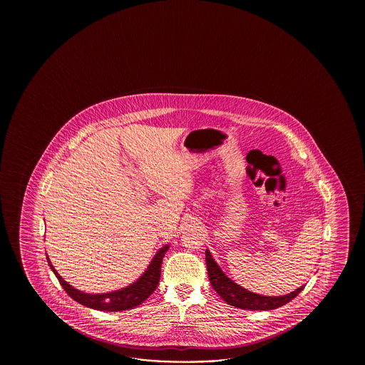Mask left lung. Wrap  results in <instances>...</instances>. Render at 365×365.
<instances>
[{
	"label": "left lung",
	"instance_id": "1",
	"mask_svg": "<svg viewBox=\"0 0 365 365\" xmlns=\"http://www.w3.org/2000/svg\"><path fill=\"white\" fill-rule=\"evenodd\" d=\"M206 266L209 272L210 283L217 291L225 303L249 310H272L277 309L289 303L295 299L304 289V286L297 288L294 292L283 296H264L250 292L248 289L241 287L240 284L230 279L211 256L209 249H206Z\"/></svg>",
	"mask_w": 365,
	"mask_h": 365
}]
</instances>
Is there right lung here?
I'll return each instance as SVG.
<instances>
[{
  "label": "right lung",
  "mask_w": 365,
  "mask_h": 365,
  "mask_svg": "<svg viewBox=\"0 0 365 365\" xmlns=\"http://www.w3.org/2000/svg\"><path fill=\"white\" fill-rule=\"evenodd\" d=\"M168 248H170L168 245H164L163 248L158 250L151 264H148V270L143 272V275L140 277V279L135 280L130 286H126L123 289L108 292V294L93 295V294H86L82 291H78L76 288L71 287L68 282L62 279L60 274L56 272L53 264H51L48 256L47 261L62 288L77 303L82 304L88 308H93V309L103 310V312H120V310L132 309L134 307L140 305L155 291L159 279H160V267L163 262V257Z\"/></svg>",
  "instance_id": "1"
}]
</instances>
